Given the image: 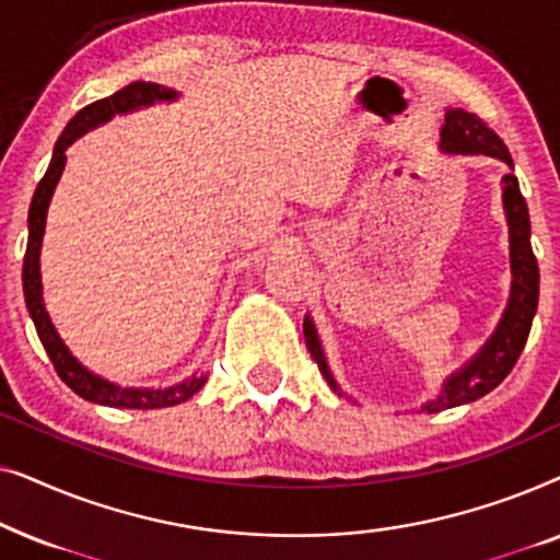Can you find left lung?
<instances>
[{"instance_id":"8db88e82","label":"left lung","mask_w":560,"mask_h":560,"mask_svg":"<svg viewBox=\"0 0 560 560\" xmlns=\"http://www.w3.org/2000/svg\"><path fill=\"white\" fill-rule=\"evenodd\" d=\"M441 152L446 155H485L494 158L510 167L502 178V206L504 219H508L510 229V270H512V285H510V301L504 308L500 324L489 336L485 347L474 354L464 366L451 372L443 380L441 393L433 400L420 405V410L439 412L456 408V405H466L479 400L487 393L500 385L515 366L520 351H523L527 334H530L535 311H538V290H540V272L538 259L533 255L530 247V213H527V203L523 194H520V183L515 178V165H512L510 150L504 142L489 129L477 114H469L464 109H446V119L441 127ZM303 334L305 347H308L311 357L316 359L320 374H324L328 387L336 395L343 397L339 382L334 380L331 366L326 362L324 343L316 331L311 316L303 318Z\"/></svg>"}]
</instances>
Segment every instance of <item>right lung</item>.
I'll use <instances>...</instances> for the list:
<instances>
[{"label": "right lung", "instance_id": "right-lung-1", "mask_svg": "<svg viewBox=\"0 0 560 560\" xmlns=\"http://www.w3.org/2000/svg\"><path fill=\"white\" fill-rule=\"evenodd\" d=\"M180 94L175 89L160 86L152 81H135L129 86L119 89L117 94L98 98V102L83 106L75 117L68 121L63 135L58 137L56 148H52V158L48 171H45L43 180L37 183L33 203H30L27 213V252H25V265H22V290H25V303L33 318L35 331L40 336L45 351H48L52 366H56L58 377L73 389L75 395L83 397L89 402L109 405V408H127V410H158V408H173V405L186 402L188 397H194L198 389L206 385L209 374L198 372L190 374L178 385L171 387H121L117 382H109L98 377L91 370H86L79 359L71 354V349L66 347L60 339L56 326L45 311L43 303V280H40V249H43V234H45V219H48V206L50 198L56 194V186L63 175L66 167V150L98 125L117 117V114H129L144 106H152L158 102H175Z\"/></svg>", "mask_w": 560, "mask_h": 560}]
</instances>
